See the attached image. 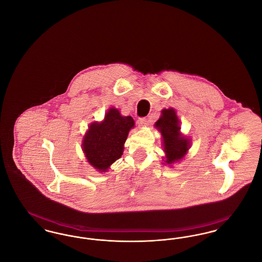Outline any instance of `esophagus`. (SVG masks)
<instances>
[{
	"label": "esophagus",
	"instance_id": "34e87169",
	"mask_svg": "<svg viewBox=\"0 0 262 262\" xmlns=\"http://www.w3.org/2000/svg\"><path fill=\"white\" fill-rule=\"evenodd\" d=\"M146 123H147V120L145 118H140L137 120V124L139 126H144L146 125Z\"/></svg>",
	"mask_w": 262,
	"mask_h": 262
}]
</instances>
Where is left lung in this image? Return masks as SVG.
<instances>
[{
	"mask_svg": "<svg viewBox=\"0 0 262 262\" xmlns=\"http://www.w3.org/2000/svg\"><path fill=\"white\" fill-rule=\"evenodd\" d=\"M155 127L161 133L165 152V165H172L182 160L190 147V140L180 133L181 126L177 113L173 108L164 109L161 117L155 123Z\"/></svg>",
	"mask_w": 262,
	"mask_h": 262,
	"instance_id": "obj_1",
	"label": "left lung"
}]
</instances>
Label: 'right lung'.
Here are the masks:
<instances>
[{
  "instance_id": "1",
  "label": "right lung",
  "mask_w": 262,
  "mask_h": 262,
  "mask_svg": "<svg viewBox=\"0 0 262 262\" xmlns=\"http://www.w3.org/2000/svg\"><path fill=\"white\" fill-rule=\"evenodd\" d=\"M134 126L130 116L124 117L118 109L110 108L103 122L92 123L83 137L81 146L88 162L96 171H108L123 155L126 137Z\"/></svg>"
}]
</instances>
